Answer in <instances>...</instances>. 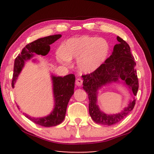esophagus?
I'll return each mask as SVG.
<instances>
[{
  "instance_id": "1",
  "label": "esophagus",
  "mask_w": 154,
  "mask_h": 154,
  "mask_svg": "<svg viewBox=\"0 0 154 154\" xmlns=\"http://www.w3.org/2000/svg\"><path fill=\"white\" fill-rule=\"evenodd\" d=\"M82 83H83V80L82 79H80V78H78V79H76V82H75V84H76L77 86L80 87L81 85H82Z\"/></svg>"
}]
</instances>
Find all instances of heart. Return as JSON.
I'll return each mask as SVG.
<instances>
[{
  "label": "heart",
  "mask_w": 154,
  "mask_h": 154,
  "mask_svg": "<svg viewBox=\"0 0 154 154\" xmlns=\"http://www.w3.org/2000/svg\"><path fill=\"white\" fill-rule=\"evenodd\" d=\"M111 47L103 38L83 35L70 38L56 51V58L62 64L69 66L71 59L77 60L79 71L85 74L95 72L110 55Z\"/></svg>",
  "instance_id": "1"
}]
</instances>
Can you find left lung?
<instances>
[{
	"instance_id": "left-lung-1",
	"label": "left lung",
	"mask_w": 154,
	"mask_h": 154,
	"mask_svg": "<svg viewBox=\"0 0 154 154\" xmlns=\"http://www.w3.org/2000/svg\"><path fill=\"white\" fill-rule=\"evenodd\" d=\"M119 43L113 48L111 55L106 61L95 72L83 75V88L88 94L89 113L96 123L111 126L123 119L135 105V98L130 100L126 107L118 113L106 114L98 105V94L103 86L112 83H123L131 94L136 96L139 89V81L135 63L130 48L126 41L117 36Z\"/></svg>"
}]
</instances>
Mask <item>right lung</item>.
I'll use <instances>...</instances> for the list:
<instances>
[{
    "instance_id": "obj_1",
    "label": "right lung",
    "mask_w": 154,
    "mask_h": 154,
    "mask_svg": "<svg viewBox=\"0 0 154 154\" xmlns=\"http://www.w3.org/2000/svg\"><path fill=\"white\" fill-rule=\"evenodd\" d=\"M61 35H54L38 38L33 42L28 44L22 49L21 54H19L15 60L14 75H13L12 88L15 84L20 72L25 65L26 61L29 60L35 56V54L38 55L46 56L50 51V45L59 39ZM35 62V60H32ZM52 82V90L54 94V109L48 116L41 118H34L25 113L23 114L28 119L40 126L45 127L55 126L61 124L65 118L68 103L70 98L74 94L75 77L73 74L67 75L64 77L55 76L51 75ZM17 108L20 109L19 106Z\"/></svg>"
}]
</instances>
